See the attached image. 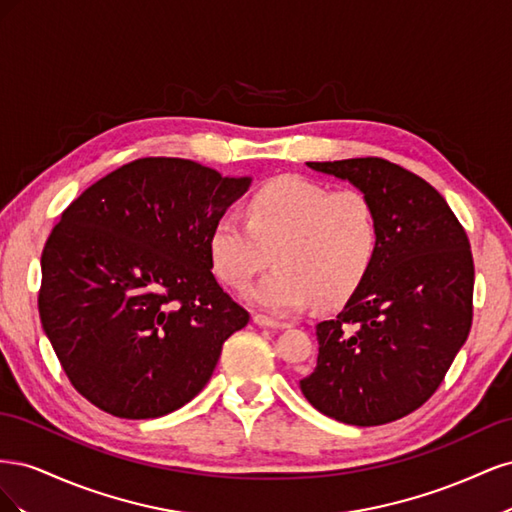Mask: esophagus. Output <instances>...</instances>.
Here are the masks:
<instances>
[{
	"label": "esophagus",
	"mask_w": 512,
	"mask_h": 512,
	"mask_svg": "<svg viewBox=\"0 0 512 512\" xmlns=\"http://www.w3.org/2000/svg\"><path fill=\"white\" fill-rule=\"evenodd\" d=\"M254 322L258 324V327H269V329H288V327H290L288 322L273 320V318H267V316H262V314H256V316H254Z\"/></svg>",
	"instance_id": "34e87169"
}]
</instances>
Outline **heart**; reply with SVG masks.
I'll return each mask as SVG.
<instances>
[{
    "mask_svg": "<svg viewBox=\"0 0 512 512\" xmlns=\"http://www.w3.org/2000/svg\"><path fill=\"white\" fill-rule=\"evenodd\" d=\"M378 243V215L363 192H331L322 183L284 175L247 198L245 215L226 211L215 220L209 256L228 286L245 290L273 250L277 267L250 299L286 316L312 297L322 305L348 299L374 265Z\"/></svg>",
    "mask_w": 512,
    "mask_h": 512,
    "instance_id": "heart-1",
    "label": "heart"
}]
</instances>
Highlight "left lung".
Returning <instances> with one entry per match:
<instances>
[{"mask_svg": "<svg viewBox=\"0 0 512 512\" xmlns=\"http://www.w3.org/2000/svg\"><path fill=\"white\" fill-rule=\"evenodd\" d=\"M354 183L376 209L374 265L333 320L316 324L318 363L299 384L339 423L374 427L438 391L472 327L470 241L442 194L382 158L307 162Z\"/></svg>", "mask_w": 512, "mask_h": 512, "instance_id": "1", "label": "left lung"}]
</instances>
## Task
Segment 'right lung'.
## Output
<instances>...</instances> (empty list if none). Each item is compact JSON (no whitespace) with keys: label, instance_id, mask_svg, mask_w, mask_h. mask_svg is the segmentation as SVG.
<instances>
[{"label":"right lung","instance_id":"add662e5","mask_svg":"<svg viewBox=\"0 0 512 512\" xmlns=\"http://www.w3.org/2000/svg\"><path fill=\"white\" fill-rule=\"evenodd\" d=\"M250 179L181 158L123 164L68 205L42 252L38 309L68 380L138 421L205 389L250 312L211 273L215 220Z\"/></svg>","mask_w":512,"mask_h":512}]
</instances>
